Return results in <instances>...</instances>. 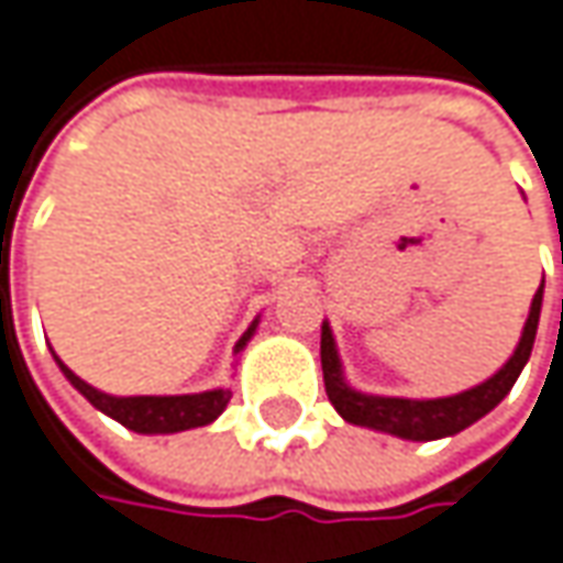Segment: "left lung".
<instances>
[{
	"instance_id": "left-lung-1",
	"label": "left lung",
	"mask_w": 563,
	"mask_h": 563,
	"mask_svg": "<svg viewBox=\"0 0 563 563\" xmlns=\"http://www.w3.org/2000/svg\"><path fill=\"white\" fill-rule=\"evenodd\" d=\"M542 288L532 297L529 317L522 325L520 342L514 354L507 357V364L472 389H463L456 396H440V399H402V396H374V393H361L349 386L345 371H342V357L335 349L332 329L323 323L320 335V361H323L325 396L335 406V411L357 428H371L379 434L402 437V440H440V437H453L465 431L468 424H475L478 418H485L510 389L522 374L532 345H536V329H539V313H542Z\"/></svg>"
}]
</instances>
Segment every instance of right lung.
Here are the masks:
<instances>
[{
    "label": "right lung",
    "instance_id": "obj_1",
    "mask_svg": "<svg viewBox=\"0 0 563 563\" xmlns=\"http://www.w3.org/2000/svg\"><path fill=\"white\" fill-rule=\"evenodd\" d=\"M260 320H253L250 329L240 335V342L234 345V352H243L246 342L253 339ZM56 357V352H53ZM59 371L66 374L71 386L91 402V406L110 415L113 421H120L123 428L135 431V434H180L189 428H206L211 424L228 402H231V389H206V393H189V396H110V393H100L91 383L71 374L69 367L56 357Z\"/></svg>",
    "mask_w": 563,
    "mask_h": 563
}]
</instances>
